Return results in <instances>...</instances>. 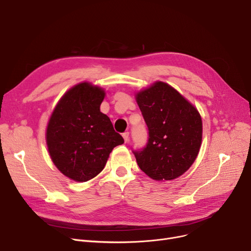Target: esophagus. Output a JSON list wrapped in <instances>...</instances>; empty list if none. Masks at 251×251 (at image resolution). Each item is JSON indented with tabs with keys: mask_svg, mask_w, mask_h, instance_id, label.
Returning <instances> with one entry per match:
<instances>
[{
	"mask_svg": "<svg viewBox=\"0 0 251 251\" xmlns=\"http://www.w3.org/2000/svg\"><path fill=\"white\" fill-rule=\"evenodd\" d=\"M123 138H124L125 142H128L129 141V132H124L123 133Z\"/></svg>",
	"mask_w": 251,
	"mask_h": 251,
	"instance_id": "esophagus-1",
	"label": "esophagus"
}]
</instances>
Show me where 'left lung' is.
Returning <instances> with one entry per match:
<instances>
[{
  "mask_svg": "<svg viewBox=\"0 0 251 251\" xmlns=\"http://www.w3.org/2000/svg\"><path fill=\"white\" fill-rule=\"evenodd\" d=\"M136 100L149 128L147 146L132 151L140 170L159 181L181 176L201 149L200 113L176 89L161 81L138 92Z\"/></svg>",
  "mask_w": 251,
  "mask_h": 251,
  "instance_id": "left-lung-1",
  "label": "left lung"
}]
</instances>
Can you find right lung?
<instances>
[{
	"label": "right lung",
	"mask_w": 251,
	"mask_h": 251,
	"mask_svg": "<svg viewBox=\"0 0 251 251\" xmlns=\"http://www.w3.org/2000/svg\"><path fill=\"white\" fill-rule=\"evenodd\" d=\"M103 98L101 88L79 83L66 92L50 118L47 144L50 159L74 181L96 177L113 149L124 143L110 118L100 111Z\"/></svg>",
	"instance_id": "obj_1"
}]
</instances>
